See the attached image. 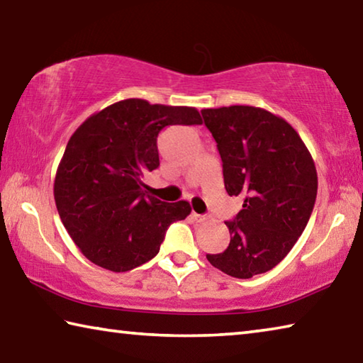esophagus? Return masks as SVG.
Returning a JSON list of instances; mask_svg holds the SVG:
<instances>
[{
  "mask_svg": "<svg viewBox=\"0 0 363 363\" xmlns=\"http://www.w3.org/2000/svg\"><path fill=\"white\" fill-rule=\"evenodd\" d=\"M192 217H194V219H195L196 222H203V220H206V219H208V216H204V214H196V213H192Z\"/></svg>",
  "mask_w": 363,
  "mask_h": 363,
  "instance_id": "obj_1",
  "label": "esophagus"
}]
</instances>
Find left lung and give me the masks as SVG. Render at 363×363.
Here are the masks:
<instances>
[{"label":"left lung","instance_id":"left-lung-1","mask_svg":"<svg viewBox=\"0 0 363 363\" xmlns=\"http://www.w3.org/2000/svg\"><path fill=\"white\" fill-rule=\"evenodd\" d=\"M201 116L217 143L227 194L245 199L225 222L228 247L206 259L228 276L249 279L278 265L301 236L318 195V173L284 118L254 106L203 109Z\"/></svg>","mask_w":363,"mask_h":363}]
</instances>
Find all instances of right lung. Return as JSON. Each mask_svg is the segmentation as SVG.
I'll use <instances>...</instances> for the list:
<instances>
[{
	"instance_id": "right-lung-1",
	"label": "right lung",
	"mask_w": 363,
	"mask_h": 363,
	"mask_svg": "<svg viewBox=\"0 0 363 363\" xmlns=\"http://www.w3.org/2000/svg\"><path fill=\"white\" fill-rule=\"evenodd\" d=\"M189 106L130 98L90 116L69 138L54 196L65 228L95 265L130 272L159 254L168 227L190 214L187 201L146 195L141 177L159 168L157 138L168 125H200Z\"/></svg>"
}]
</instances>
